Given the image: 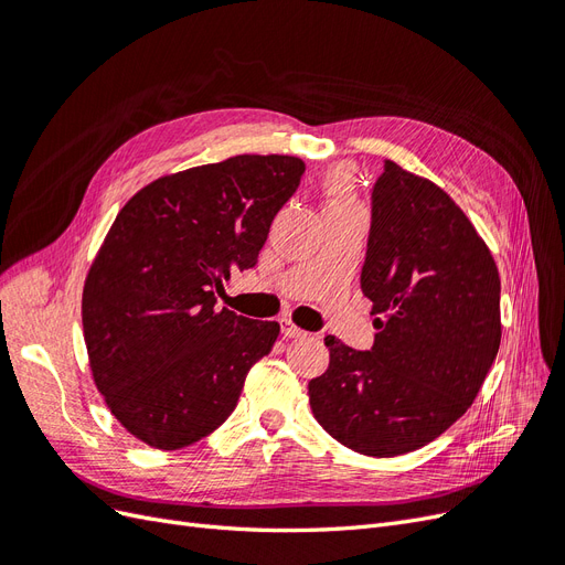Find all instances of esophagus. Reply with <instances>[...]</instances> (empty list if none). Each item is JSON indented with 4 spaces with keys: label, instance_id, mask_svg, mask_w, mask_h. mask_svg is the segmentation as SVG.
<instances>
[{
    "label": "esophagus",
    "instance_id": "obj_1",
    "mask_svg": "<svg viewBox=\"0 0 565 565\" xmlns=\"http://www.w3.org/2000/svg\"><path fill=\"white\" fill-rule=\"evenodd\" d=\"M280 332H282V337H287V339H299V337H306V332L303 330H299L297 324L289 320V318H280Z\"/></svg>",
    "mask_w": 565,
    "mask_h": 565
}]
</instances>
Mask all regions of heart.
Listing matches in <instances>:
<instances>
[{"label":"heart","instance_id":"b5f03b06","mask_svg":"<svg viewBox=\"0 0 565 565\" xmlns=\"http://www.w3.org/2000/svg\"><path fill=\"white\" fill-rule=\"evenodd\" d=\"M332 195H334V202H341V204L351 202V179L347 174H337L332 179Z\"/></svg>","mask_w":565,"mask_h":565}]
</instances>
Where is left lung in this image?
<instances>
[{"instance_id":"8db88e82","label":"left lung","mask_w":565,"mask_h":565,"mask_svg":"<svg viewBox=\"0 0 565 565\" xmlns=\"http://www.w3.org/2000/svg\"><path fill=\"white\" fill-rule=\"evenodd\" d=\"M363 295L370 351L324 337L330 367L309 382L311 409L341 446L413 452L473 403L500 351V273L446 191L384 160L372 185Z\"/></svg>"}]
</instances>
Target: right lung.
I'll use <instances>...</instances> for the list:
<instances>
[{
  "instance_id": "add662e5",
  "label": "right lung",
  "mask_w": 565,
  "mask_h": 565,
  "mask_svg": "<svg viewBox=\"0 0 565 565\" xmlns=\"http://www.w3.org/2000/svg\"><path fill=\"white\" fill-rule=\"evenodd\" d=\"M303 169L237 156L152 181L117 214L84 282L82 324L94 382L131 436L177 450L235 409L280 324L218 311L214 292L259 262Z\"/></svg>"
}]
</instances>
